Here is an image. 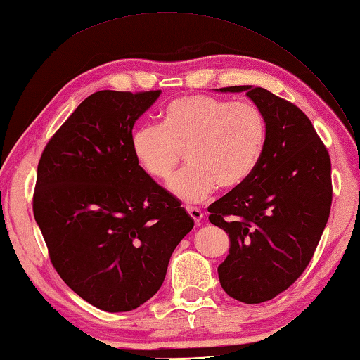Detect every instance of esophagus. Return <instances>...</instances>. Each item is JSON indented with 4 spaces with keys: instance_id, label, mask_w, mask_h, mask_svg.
Here are the masks:
<instances>
[{
    "instance_id": "1",
    "label": "esophagus",
    "mask_w": 360,
    "mask_h": 360,
    "mask_svg": "<svg viewBox=\"0 0 360 360\" xmlns=\"http://www.w3.org/2000/svg\"><path fill=\"white\" fill-rule=\"evenodd\" d=\"M187 212H188V215L193 218L195 224H196V226H200V224H201V221H202V218H204V213H202L200 209H196V207H187Z\"/></svg>"
}]
</instances>
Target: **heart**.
<instances>
[{"instance_id": "b5f03b06", "label": "heart", "mask_w": 360, "mask_h": 360, "mask_svg": "<svg viewBox=\"0 0 360 360\" xmlns=\"http://www.w3.org/2000/svg\"><path fill=\"white\" fill-rule=\"evenodd\" d=\"M162 114V125L134 129L131 150L142 170L160 181L170 178L186 151L188 167L168 182L181 201H204L217 187L238 188L255 172L266 120L254 102L192 94L174 98Z\"/></svg>"}]
</instances>
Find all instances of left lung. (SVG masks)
I'll return each mask as SVG.
<instances>
[{
  "label": "left lung",
  "instance_id": "8db88e82",
  "mask_svg": "<svg viewBox=\"0 0 360 360\" xmlns=\"http://www.w3.org/2000/svg\"><path fill=\"white\" fill-rule=\"evenodd\" d=\"M262 110L266 142L250 178L209 207L231 238L219 283L243 303L267 302L307 269L330 218L331 159L298 106L264 88L229 86Z\"/></svg>",
  "mask_w": 360,
  "mask_h": 360
}]
</instances>
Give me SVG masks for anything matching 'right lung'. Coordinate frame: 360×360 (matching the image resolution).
I'll return each mask as SVG.
<instances>
[{
    "label": "right lung",
    "mask_w": 360,
    "mask_h": 360,
    "mask_svg": "<svg viewBox=\"0 0 360 360\" xmlns=\"http://www.w3.org/2000/svg\"><path fill=\"white\" fill-rule=\"evenodd\" d=\"M160 91H97L41 153L34 217L52 266L75 294L108 312L131 311L162 286L174 248L195 223L142 170L134 122Z\"/></svg>",
    "instance_id": "add662e5"
}]
</instances>
